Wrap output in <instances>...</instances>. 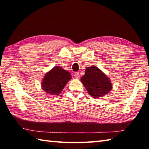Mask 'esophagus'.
Instances as JSON below:
<instances>
[{
  "instance_id": "esophagus-1",
  "label": "esophagus",
  "mask_w": 149,
  "mask_h": 149,
  "mask_svg": "<svg viewBox=\"0 0 149 149\" xmlns=\"http://www.w3.org/2000/svg\"><path fill=\"white\" fill-rule=\"evenodd\" d=\"M74 76L75 78H79V76H80V74H79V73H78V72H77V73H74Z\"/></svg>"
}]
</instances>
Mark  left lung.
<instances>
[{"label": "left lung", "instance_id": "left-lung-1", "mask_svg": "<svg viewBox=\"0 0 149 149\" xmlns=\"http://www.w3.org/2000/svg\"><path fill=\"white\" fill-rule=\"evenodd\" d=\"M88 93L94 98L102 97L112 89V84L107 76L95 66L88 67L81 79Z\"/></svg>", "mask_w": 149, "mask_h": 149}]
</instances>
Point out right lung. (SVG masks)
I'll list each match as a JSON object with an SVG mask.
<instances>
[{"mask_svg": "<svg viewBox=\"0 0 149 149\" xmlns=\"http://www.w3.org/2000/svg\"><path fill=\"white\" fill-rule=\"evenodd\" d=\"M71 78V76L68 71L56 66L44 76L42 83V89L45 92L52 94V95L57 96L60 94Z\"/></svg>", "mask_w": 149, "mask_h": 149, "instance_id": "1", "label": "right lung"}]
</instances>
